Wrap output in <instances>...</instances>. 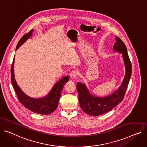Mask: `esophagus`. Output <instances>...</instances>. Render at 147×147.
I'll list each match as a JSON object with an SVG mask.
<instances>
[{
  "instance_id": "34e87169",
  "label": "esophagus",
  "mask_w": 147,
  "mask_h": 147,
  "mask_svg": "<svg viewBox=\"0 0 147 147\" xmlns=\"http://www.w3.org/2000/svg\"><path fill=\"white\" fill-rule=\"evenodd\" d=\"M78 75V72L76 70H74L73 71H71V73H70V77L71 79H76V78L77 77Z\"/></svg>"
}]
</instances>
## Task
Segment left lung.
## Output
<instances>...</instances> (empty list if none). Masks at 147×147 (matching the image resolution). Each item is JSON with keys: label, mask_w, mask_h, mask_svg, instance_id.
I'll return each instance as SVG.
<instances>
[{"label": "left lung", "mask_w": 147, "mask_h": 147, "mask_svg": "<svg viewBox=\"0 0 147 147\" xmlns=\"http://www.w3.org/2000/svg\"><path fill=\"white\" fill-rule=\"evenodd\" d=\"M113 48L115 51L122 54L126 70L124 79L118 89L111 95L98 97L90 93L84 84H77L80 106L82 111L90 116H99L112 110L123 100L128 87L132 73V65L126 45L118 36H115Z\"/></svg>", "instance_id": "8db88e82"}]
</instances>
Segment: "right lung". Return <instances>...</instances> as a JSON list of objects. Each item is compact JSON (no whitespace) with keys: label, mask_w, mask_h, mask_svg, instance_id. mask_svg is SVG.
<instances>
[{"label":"right lung","mask_w":147,"mask_h":147,"mask_svg":"<svg viewBox=\"0 0 147 147\" xmlns=\"http://www.w3.org/2000/svg\"><path fill=\"white\" fill-rule=\"evenodd\" d=\"M33 30L29 31L25 34L19 40L17 44L16 50L24 44L26 40L31 36ZM14 59L12 64L11 67V82L14 89V90L17 95L18 99L25 107L34 113H37L41 115H49L53 113L58 106V102L61 96V90H63L64 84L69 80L68 76L63 77L61 80L58 82L53 87L51 92L45 97L40 99H33L32 97L26 96L18 86L14 77L13 65Z\"/></svg>","instance_id":"right-lung-1"}]
</instances>
